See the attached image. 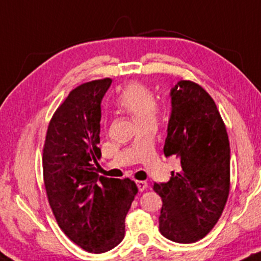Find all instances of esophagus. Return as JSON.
Instances as JSON below:
<instances>
[{
	"mask_svg": "<svg viewBox=\"0 0 261 261\" xmlns=\"http://www.w3.org/2000/svg\"><path fill=\"white\" fill-rule=\"evenodd\" d=\"M136 184H137V186H138L139 192L145 191V190L148 189V184H146L145 181H136Z\"/></svg>",
	"mask_w": 261,
	"mask_h": 261,
	"instance_id": "34e87169",
	"label": "esophagus"
}]
</instances>
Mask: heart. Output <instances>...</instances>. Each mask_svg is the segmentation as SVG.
I'll return each mask as SVG.
<instances>
[{
    "label": "heart",
    "instance_id": "heart-1",
    "mask_svg": "<svg viewBox=\"0 0 261 261\" xmlns=\"http://www.w3.org/2000/svg\"><path fill=\"white\" fill-rule=\"evenodd\" d=\"M117 105L133 117L139 125L156 121L159 105L150 90L142 83H130L119 92Z\"/></svg>",
    "mask_w": 261,
    "mask_h": 261
}]
</instances>
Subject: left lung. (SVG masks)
Returning a JSON list of instances; mask_svg holds the SVG:
<instances>
[{"mask_svg": "<svg viewBox=\"0 0 261 261\" xmlns=\"http://www.w3.org/2000/svg\"><path fill=\"white\" fill-rule=\"evenodd\" d=\"M171 113L164 145L181 169L154 184L163 200L159 230L176 243H195L215 227L229 195L230 148L212 97L200 85L181 80L170 91Z\"/></svg>", "mask_w": 261, "mask_h": 261, "instance_id": "8db88e82", "label": "left lung"}]
</instances>
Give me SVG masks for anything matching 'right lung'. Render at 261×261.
<instances>
[{"instance_id": "add662e5", "label": "right lung", "mask_w": 261, "mask_h": 261, "mask_svg": "<svg viewBox=\"0 0 261 261\" xmlns=\"http://www.w3.org/2000/svg\"><path fill=\"white\" fill-rule=\"evenodd\" d=\"M112 80L77 86L55 111L43 149V176L55 219L75 244L105 253L124 238L138 189L129 178L98 177L101 102Z\"/></svg>"}]
</instances>
